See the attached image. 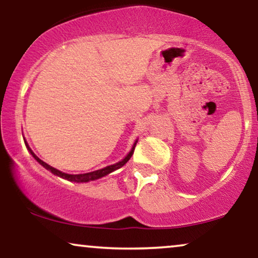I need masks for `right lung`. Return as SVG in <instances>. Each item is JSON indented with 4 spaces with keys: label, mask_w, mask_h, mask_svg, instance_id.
Listing matches in <instances>:
<instances>
[{
    "label": "right lung",
    "mask_w": 258,
    "mask_h": 258,
    "mask_svg": "<svg viewBox=\"0 0 258 258\" xmlns=\"http://www.w3.org/2000/svg\"><path fill=\"white\" fill-rule=\"evenodd\" d=\"M26 146H27V148H28V150L30 151V154L34 156L35 160H36L40 164L43 165V167H44L45 169H47V170H50L54 175H57V176H59V177L66 178V179H68V181H72V182H88V181H94V179H97V178L103 177V176L110 174L111 171L116 170V169H119L121 167H123V165H124V164L126 163V162H128V161L130 160V157L133 156L134 150H135L136 143L134 144L132 151H130V153H129L128 155H126L125 158H123V160H122L121 162H118V163L112 164V165H109V167H105V168H103V169H100V170H96V171H93V172H88V174H80V175H69V174H66V172H62V171L57 170V169L50 167V165L47 164V163H45V162H43L42 160H40V158H38V157L36 156V155H35V154L33 153V150L30 149L29 146H28V144H27V142H26Z\"/></svg>",
    "instance_id": "add662e5"
}]
</instances>
